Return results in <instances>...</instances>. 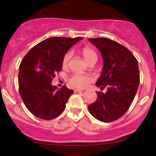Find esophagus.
I'll list each match as a JSON object with an SVG mask.
<instances>
[{
  "label": "esophagus",
  "instance_id": "obj_1",
  "mask_svg": "<svg viewBox=\"0 0 156 156\" xmlns=\"http://www.w3.org/2000/svg\"><path fill=\"white\" fill-rule=\"evenodd\" d=\"M74 92L76 93H80V92H83V90H80V89H75Z\"/></svg>",
  "mask_w": 156,
  "mask_h": 156
}]
</instances>
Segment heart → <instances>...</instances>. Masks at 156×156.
Listing matches in <instances>:
<instances>
[{"label": "heart", "instance_id": "obj_1", "mask_svg": "<svg viewBox=\"0 0 156 156\" xmlns=\"http://www.w3.org/2000/svg\"><path fill=\"white\" fill-rule=\"evenodd\" d=\"M81 53L83 58L88 63L97 62L98 60V54L94 50L89 47H85L81 49ZM72 53L67 52L64 55L62 58V67H67L69 61L70 59ZM93 80V78L89 75H81V74H73L68 78V83L73 87L78 89H83L87 87L89 83Z\"/></svg>", "mask_w": 156, "mask_h": 156}]
</instances>
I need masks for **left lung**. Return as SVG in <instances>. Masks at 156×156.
<instances>
[{
	"instance_id": "obj_1",
	"label": "left lung",
	"mask_w": 156,
	"mask_h": 156,
	"mask_svg": "<svg viewBox=\"0 0 156 156\" xmlns=\"http://www.w3.org/2000/svg\"><path fill=\"white\" fill-rule=\"evenodd\" d=\"M103 58V67L96 85L105 93L96 92L98 98L88 106L90 114L103 122L122 117L131 105L140 78L138 61L125 46L107 38H91Z\"/></svg>"
}]
</instances>
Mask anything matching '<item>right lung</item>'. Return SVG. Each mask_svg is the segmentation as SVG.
Listing matches in <instances>:
<instances>
[{
	"label": "right lung",
	"mask_w": 156,
	"mask_h": 156,
	"mask_svg": "<svg viewBox=\"0 0 156 156\" xmlns=\"http://www.w3.org/2000/svg\"><path fill=\"white\" fill-rule=\"evenodd\" d=\"M82 37H50L33 47L19 67L18 84L26 108L36 117L49 120L60 115L73 89L52 86L55 74L62 68V58L68 50Z\"/></svg>",
	"instance_id": "1"
}]
</instances>
